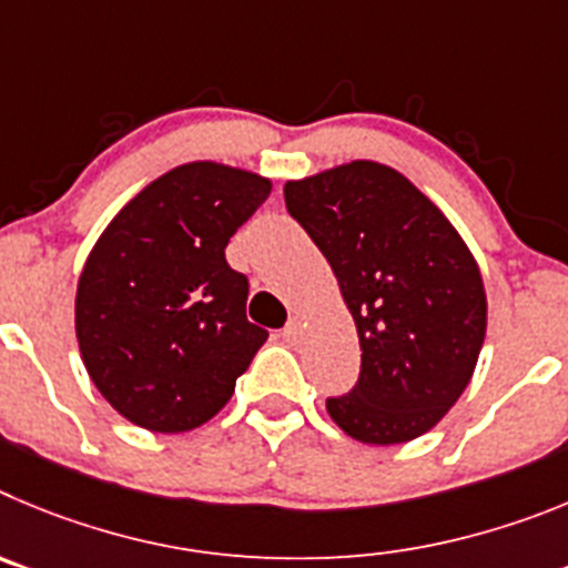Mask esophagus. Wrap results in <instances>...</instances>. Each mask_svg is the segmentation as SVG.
<instances>
[{"mask_svg": "<svg viewBox=\"0 0 568 568\" xmlns=\"http://www.w3.org/2000/svg\"><path fill=\"white\" fill-rule=\"evenodd\" d=\"M300 334H303V322L294 316V320H288V325L283 328V339L285 342H296V339H300Z\"/></svg>", "mask_w": 568, "mask_h": 568, "instance_id": "1", "label": "esophagus"}]
</instances>
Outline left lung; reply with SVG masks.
I'll list each match as a JSON object with an SVG mask.
<instances>
[{
	"label": "left lung",
	"mask_w": 568,
	"mask_h": 568,
	"mask_svg": "<svg viewBox=\"0 0 568 568\" xmlns=\"http://www.w3.org/2000/svg\"><path fill=\"white\" fill-rule=\"evenodd\" d=\"M283 192L334 268L359 334V379L325 402L331 418L379 447L418 438L456 405L481 354L478 263L453 223L382 163H345Z\"/></svg>",
	"instance_id": "1"
}]
</instances>
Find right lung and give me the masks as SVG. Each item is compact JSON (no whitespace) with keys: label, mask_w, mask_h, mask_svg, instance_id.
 Wrapping results in <instances>:
<instances>
[{"label":"right lung","mask_w":568,"mask_h":568,"mask_svg":"<svg viewBox=\"0 0 568 568\" xmlns=\"http://www.w3.org/2000/svg\"><path fill=\"white\" fill-rule=\"evenodd\" d=\"M272 181L183 163L138 192L84 263L75 294L81 359L132 424L183 433L232 398L268 331L246 320L248 280L226 263L232 234Z\"/></svg>","instance_id":"add662e5"}]
</instances>
